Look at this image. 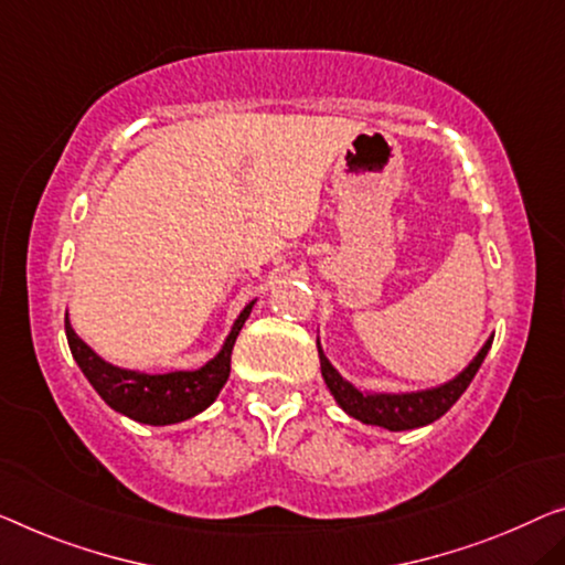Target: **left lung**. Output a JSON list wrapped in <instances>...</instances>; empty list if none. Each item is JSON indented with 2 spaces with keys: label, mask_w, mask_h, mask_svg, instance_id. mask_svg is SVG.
<instances>
[{
  "label": "left lung",
  "mask_w": 565,
  "mask_h": 565,
  "mask_svg": "<svg viewBox=\"0 0 565 565\" xmlns=\"http://www.w3.org/2000/svg\"><path fill=\"white\" fill-rule=\"evenodd\" d=\"M490 348H492V337L482 344V350L477 352V358L471 360V363L461 370L454 381L439 385V388H428L418 393H363L337 373L317 342L322 377L327 388H330V393L334 395L337 406H340L348 416L363 420V424L383 426L388 428V431H408V428L434 424L436 418H441L446 411L459 401V395L469 388L471 377L477 375L479 365L484 363Z\"/></svg>",
  "instance_id": "1"
}]
</instances>
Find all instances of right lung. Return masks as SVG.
Listing matches in <instances>:
<instances>
[{
  "label": "right lung",
  "mask_w": 565,
  "mask_h": 565,
  "mask_svg": "<svg viewBox=\"0 0 565 565\" xmlns=\"http://www.w3.org/2000/svg\"><path fill=\"white\" fill-rule=\"evenodd\" d=\"M254 305L256 301H250V305L241 311L238 319H235L233 330L225 337L221 352L198 370H174V373L149 375L139 373V370L116 367L111 363H106L104 358H98L96 352L75 334L71 322H67V315L65 334L75 363H78L83 375L88 377V383L94 385L96 393L108 403V406L119 411L124 416L139 420V424L170 426L198 416L200 411H205L210 403L217 398V393L223 391V385L231 375V352L235 337H238L241 327L246 324Z\"/></svg>",
  "instance_id": "right-lung-1"
}]
</instances>
